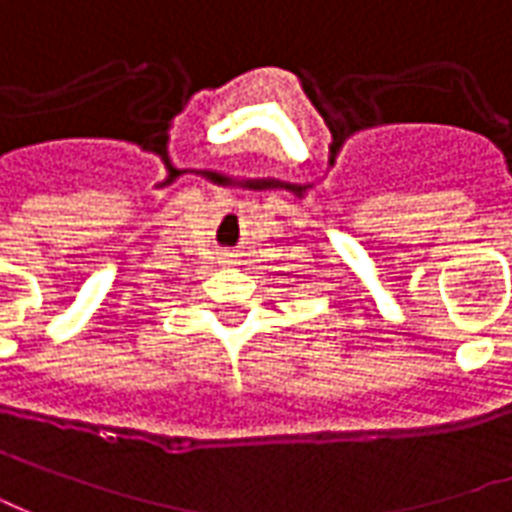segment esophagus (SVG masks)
I'll return each instance as SVG.
<instances>
[{"label": "esophagus", "mask_w": 512, "mask_h": 512, "mask_svg": "<svg viewBox=\"0 0 512 512\" xmlns=\"http://www.w3.org/2000/svg\"><path fill=\"white\" fill-rule=\"evenodd\" d=\"M218 264H224V267H234V264H240V261H237V253L234 251H221V256H218Z\"/></svg>", "instance_id": "esophagus-1"}]
</instances>
